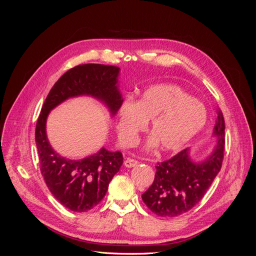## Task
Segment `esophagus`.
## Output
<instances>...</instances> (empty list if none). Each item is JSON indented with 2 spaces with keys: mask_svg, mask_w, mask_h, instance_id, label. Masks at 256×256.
<instances>
[{
  "mask_svg": "<svg viewBox=\"0 0 256 256\" xmlns=\"http://www.w3.org/2000/svg\"><path fill=\"white\" fill-rule=\"evenodd\" d=\"M138 162L136 160L131 159V158H127L125 160V162H124V164H125L126 168H134V166H138Z\"/></svg>",
  "mask_w": 256,
  "mask_h": 256,
  "instance_id": "34e87169",
  "label": "esophagus"
}]
</instances>
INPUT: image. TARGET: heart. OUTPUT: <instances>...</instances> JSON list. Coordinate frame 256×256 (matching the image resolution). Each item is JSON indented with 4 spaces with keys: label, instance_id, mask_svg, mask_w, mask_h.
Segmentation results:
<instances>
[{
    "label": "heart",
    "instance_id": "obj_1",
    "mask_svg": "<svg viewBox=\"0 0 256 256\" xmlns=\"http://www.w3.org/2000/svg\"><path fill=\"white\" fill-rule=\"evenodd\" d=\"M208 113L200 100L174 84L146 88L136 102L125 99L118 109V131L122 145L134 146L138 134L150 121L152 136L147 148L157 144L164 152H178L203 130Z\"/></svg>",
    "mask_w": 256,
    "mask_h": 256
}]
</instances>
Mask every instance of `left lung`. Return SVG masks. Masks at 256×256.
<instances>
[{"instance_id": "1", "label": "left lung", "mask_w": 256, "mask_h": 256, "mask_svg": "<svg viewBox=\"0 0 256 256\" xmlns=\"http://www.w3.org/2000/svg\"><path fill=\"white\" fill-rule=\"evenodd\" d=\"M224 129L223 114L219 111L212 132L216 141L207 157L196 161L190 156V148H186L158 164L152 184L142 194L143 202L154 214L173 218L187 212L203 198L222 166Z\"/></svg>"}]
</instances>
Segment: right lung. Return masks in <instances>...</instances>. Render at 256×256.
<instances>
[{"label": "right lung", "mask_w": 256, "mask_h": 256, "mask_svg": "<svg viewBox=\"0 0 256 256\" xmlns=\"http://www.w3.org/2000/svg\"><path fill=\"white\" fill-rule=\"evenodd\" d=\"M120 72L118 67L102 64H84L69 69L49 92L36 124L35 141L42 175L53 196L76 212L90 210L104 198L124 158L120 152H110L104 147L79 160L60 156L48 140V115L69 98L90 96L102 102L114 116L122 102L118 88Z\"/></svg>", "instance_id": "add662e5"}]
</instances>
